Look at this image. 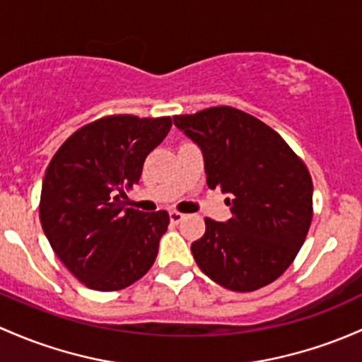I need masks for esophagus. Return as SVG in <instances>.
<instances>
[{"label":"esophagus","instance_id":"34e87169","mask_svg":"<svg viewBox=\"0 0 362 362\" xmlns=\"http://www.w3.org/2000/svg\"><path fill=\"white\" fill-rule=\"evenodd\" d=\"M184 218H185L184 213H180V211H170V220H171V222H173V223H180Z\"/></svg>","mask_w":362,"mask_h":362}]
</instances>
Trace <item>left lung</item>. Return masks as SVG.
Masks as SVG:
<instances>
[{"label": "left lung", "instance_id": "1", "mask_svg": "<svg viewBox=\"0 0 362 362\" xmlns=\"http://www.w3.org/2000/svg\"><path fill=\"white\" fill-rule=\"evenodd\" d=\"M199 146L206 184L227 194V222L204 218L194 260L232 291H255L276 281L295 260L312 222V178L283 136L229 105L173 116Z\"/></svg>", "mask_w": 362, "mask_h": 362}]
</instances>
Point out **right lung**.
Segmentation results:
<instances>
[{
    "mask_svg": "<svg viewBox=\"0 0 362 362\" xmlns=\"http://www.w3.org/2000/svg\"><path fill=\"white\" fill-rule=\"evenodd\" d=\"M170 128V116L100 117L72 133L48 165L41 227L60 262L91 290H123L158 257L170 215L124 208L123 199Z\"/></svg>",
    "mask_w": 362,
    "mask_h": 362,
    "instance_id": "1",
    "label": "right lung"
}]
</instances>
